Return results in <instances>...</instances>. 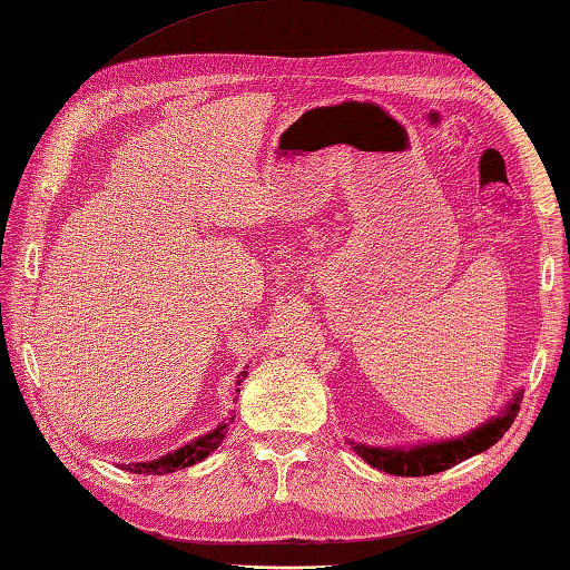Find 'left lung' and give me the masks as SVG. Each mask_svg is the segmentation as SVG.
<instances>
[{
	"instance_id": "1",
	"label": "left lung",
	"mask_w": 570,
	"mask_h": 570,
	"mask_svg": "<svg viewBox=\"0 0 570 570\" xmlns=\"http://www.w3.org/2000/svg\"><path fill=\"white\" fill-rule=\"evenodd\" d=\"M519 399H522V390L514 392L512 402H507L498 416L480 423L478 429L468 431L465 435H458L451 441H433V443H419V445H367L357 441H347L353 445V451L370 463L372 468L390 472V475L399 478H419V475H433V472H443L458 463H463L465 458L478 455L488 451L490 445L498 443L504 431L512 426V421L519 411Z\"/></svg>"
}]
</instances>
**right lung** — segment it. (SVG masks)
<instances>
[{
  "label": "right lung",
  "mask_w": 570,
  "mask_h": 570,
  "mask_svg": "<svg viewBox=\"0 0 570 570\" xmlns=\"http://www.w3.org/2000/svg\"><path fill=\"white\" fill-rule=\"evenodd\" d=\"M245 377H247V370H242L237 374V384L245 380ZM235 392H239V386H237ZM235 402H237V399H235ZM229 421H233V416L220 421L213 431L198 435L196 441L180 445V448H176V451H171V453H166L161 458H154V460H147V463L122 465V470L139 472V475H166V472H176V470H184V468L196 465V463H200V460L208 458L215 451V448L225 441Z\"/></svg>",
  "instance_id": "1"
}]
</instances>
